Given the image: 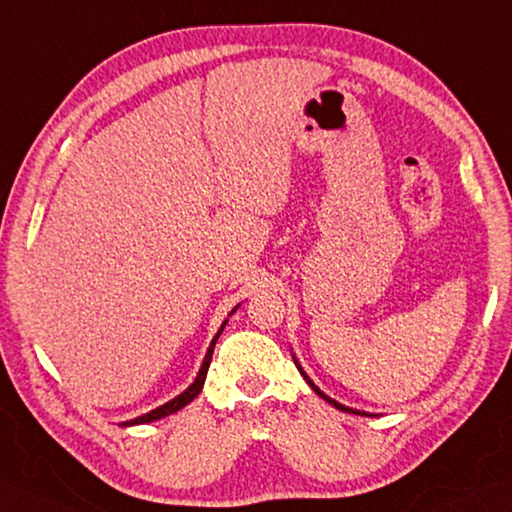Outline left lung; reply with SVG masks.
Listing matches in <instances>:
<instances>
[{"instance_id": "1", "label": "left lung", "mask_w": 512, "mask_h": 512, "mask_svg": "<svg viewBox=\"0 0 512 512\" xmlns=\"http://www.w3.org/2000/svg\"><path fill=\"white\" fill-rule=\"evenodd\" d=\"M296 366H299V364H296ZM299 371H301V366H299ZM301 375L305 377V382L312 386V390L316 392V395H318V397H323L325 401H329V403H331V406H336V408H338V410H342V412H353V414H362V412H358V410H351V408H347V406H340V403H338V401H334V399H331V397H327V395H325V392H323V390H320V388H318V386H316V384L312 382V379H310V377H307V375H305L303 371H301Z\"/></svg>"}]
</instances>
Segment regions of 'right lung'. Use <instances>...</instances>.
Listing matches in <instances>:
<instances>
[{
    "mask_svg": "<svg viewBox=\"0 0 512 512\" xmlns=\"http://www.w3.org/2000/svg\"><path fill=\"white\" fill-rule=\"evenodd\" d=\"M224 325H227V320H224ZM224 325L220 327V331H218V336L222 334V329H224ZM218 336L213 338V342H211V347H209V351H207V355H205V362H202V366H200V373H198V377L194 379V384L189 386L183 395H178V397H174L172 401H168L165 403V406H159L157 410H152V412H148V414H144V417H139V419H133V421H126L124 425H141V423H150V421H157V419H163V417H168V414H174V412H178L181 408H185L187 403H192L196 397H198V392L202 390V384H205V377H207V371H209V364H211V355H213V347H216V340H218Z\"/></svg>",
    "mask_w": 512,
    "mask_h": 512,
    "instance_id": "right-lung-1",
    "label": "right lung"
}]
</instances>
